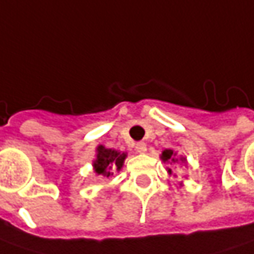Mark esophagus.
<instances>
[{
	"instance_id": "1",
	"label": "esophagus",
	"mask_w": 254,
	"mask_h": 254,
	"mask_svg": "<svg viewBox=\"0 0 254 254\" xmlns=\"http://www.w3.org/2000/svg\"><path fill=\"white\" fill-rule=\"evenodd\" d=\"M135 149H136L138 153H145V152H146V143H145V142H138Z\"/></svg>"
}]
</instances>
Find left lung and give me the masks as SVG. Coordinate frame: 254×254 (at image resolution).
Returning a JSON list of instances; mask_svg holds the SVG:
<instances>
[{
    "mask_svg": "<svg viewBox=\"0 0 254 254\" xmlns=\"http://www.w3.org/2000/svg\"><path fill=\"white\" fill-rule=\"evenodd\" d=\"M160 159L163 160V162H168V163H175V162H178V159H176V152H173L172 149H165L163 152H162V155H160ZM181 160H185L183 158H181ZM168 172H169V175H172V169H168Z\"/></svg>",
    "mask_w": 254,
    "mask_h": 254,
    "instance_id": "8db88e82",
    "label": "left lung"
}]
</instances>
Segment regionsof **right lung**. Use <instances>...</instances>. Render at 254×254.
Returning <instances> with one entry per match:
<instances>
[{"label": "right lung", "instance_id": "add662e5", "mask_svg": "<svg viewBox=\"0 0 254 254\" xmlns=\"http://www.w3.org/2000/svg\"><path fill=\"white\" fill-rule=\"evenodd\" d=\"M125 159H127L125 152H118L115 149H109L99 145L96 148V158L94 160L95 173L104 178H109L114 175L115 171L122 169Z\"/></svg>", "mask_w": 254, "mask_h": 254}]
</instances>
